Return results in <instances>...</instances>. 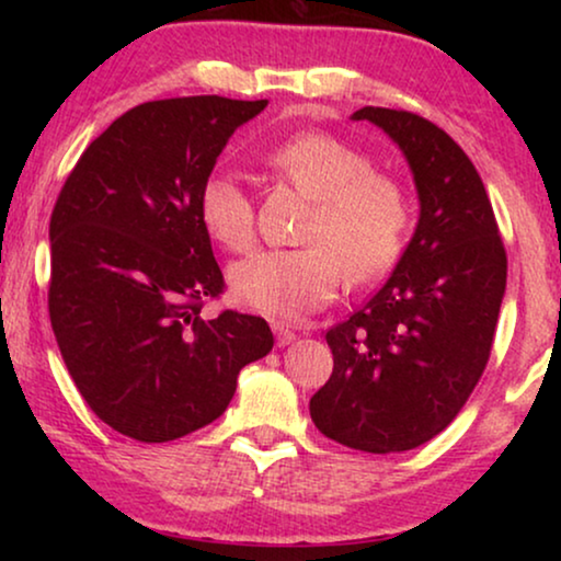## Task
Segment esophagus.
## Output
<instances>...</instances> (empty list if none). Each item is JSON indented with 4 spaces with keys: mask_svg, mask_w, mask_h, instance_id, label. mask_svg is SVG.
<instances>
[{
    "mask_svg": "<svg viewBox=\"0 0 561 561\" xmlns=\"http://www.w3.org/2000/svg\"><path fill=\"white\" fill-rule=\"evenodd\" d=\"M273 332H275V344H278V347H288V344L296 340L294 329H288V324H283V321H275Z\"/></svg>",
    "mask_w": 561,
    "mask_h": 561,
    "instance_id": "esophagus-1",
    "label": "esophagus"
}]
</instances>
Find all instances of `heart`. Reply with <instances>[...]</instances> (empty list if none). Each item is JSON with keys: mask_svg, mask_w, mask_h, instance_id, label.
Wrapping results in <instances>:
<instances>
[{"mask_svg": "<svg viewBox=\"0 0 561 561\" xmlns=\"http://www.w3.org/2000/svg\"><path fill=\"white\" fill-rule=\"evenodd\" d=\"M267 163L311 196L304 248L257 252L229 271L237 301L267 317L298 319L324 309L342 286L380 278L401 257L409 202L393 175L373 171L363 152L327 133H298ZM198 217L232 252L255 244V204L232 171H214L198 188Z\"/></svg>", "mask_w": 561, "mask_h": 561, "instance_id": "heart-1", "label": "heart"}]
</instances>
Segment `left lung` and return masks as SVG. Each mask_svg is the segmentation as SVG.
<instances>
[{
  "label": "left lung",
  "mask_w": 561,
  "mask_h": 561,
  "mask_svg": "<svg viewBox=\"0 0 561 561\" xmlns=\"http://www.w3.org/2000/svg\"><path fill=\"white\" fill-rule=\"evenodd\" d=\"M409 160L419 225L396 271L327 332L334 370L311 421L344 447L390 455L444 432L485 370L505 294L503 240L472 160L413 112L363 106Z\"/></svg>",
  "instance_id": "obj_1"
}]
</instances>
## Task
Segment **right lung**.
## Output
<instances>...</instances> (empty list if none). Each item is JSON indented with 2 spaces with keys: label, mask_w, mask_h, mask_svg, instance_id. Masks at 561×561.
I'll use <instances>...</instances> for the list:
<instances>
[{
  "label": "right lung",
  "mask_w": 561,
  "mask_h": 561,
  "mask_svg": "<svg viewBox=\"0 0 561 561\" xmlns=\"http://www.w3.org/2000/svg\"><path fill=\"white\" fill-rule=\"evenodd\" d=\"M267 106L145 102L83 150L50 217L48 309L71 378L104 424L173 442L227 411L237 375L273 350L265 319L202 317L225 278L198 188L234 129Z\"/></svg>",
  "instance_id": "right-lung-1"
}]
</instances>
